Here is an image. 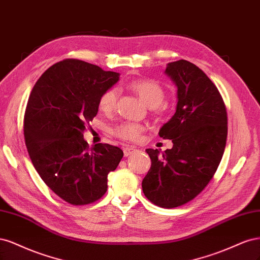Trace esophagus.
Returning <instances> with one entry per match:
<instances>
[{
	"label": "esophagus",
	"mask_w": 260,
	"mask_h": 260,
	"mask_svg": "<svg viewBox=\"0 0 260 260\" xmlns=\"http://www.w3.org/2000/svg\"><path fill=\"white\" fill-rule=\"evenodd\" d=\"M135 147H132V146H126L123 148V152H124V155L125 156H128L131 155L133 152H135Z\"/></svg>",
	"instance_id": "34e87169"
}]
</instances>
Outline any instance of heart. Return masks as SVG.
Here are the masks:
<instances>
[{
	"label": "heart",
	"mask_w": 260,
	"mask_h": 260,
	"mask_svg": "<svg viewBox=\"0 0 260 260\" xmlns=\"http://www.w3.org/2000/svg\"><path fill=\"white\" fill-rule=\"evenodd\" d=\"M129 87L139 96L148 108H154L157 112H162V103L165 97L164 88L153 80H136L133 81ZM118 100V90L109 88L102 94L99 98V109L105 113L112 112ZM144 126L133 122H122L113 127L112 134L123 140L136 141L139 139Z\"/></svg>",
	"instance_id": "obj_1"
}]
</instances>
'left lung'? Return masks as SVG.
<instances>
[{"instance_id": "1", "label": "left lung", "mask_w": 260, "mask_h": 260, "mask_svg": "<svg viewBox=\"0 0 260 260\" xmlns=\"http://www.w3.org/2000/svg\"><path fill=\"white\" fill-rule=\"evenodd\" d=\"M165 73L177 86L178 102L158 135L172 139L173 148L146 150L151 167L142 191L153 204L173 208L193 200L213 178L224 151L228 119L219 90L199 67L181 59L167 63Z\"/></svg>"}]
</instances>
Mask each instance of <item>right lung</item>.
<instances>
[{"mask_svg": "<svg viewBox=\"0 0 260 260\" xmlns=\"http://www.w3.org/2000/svg\"><path fill=\"white\" fill-rule=\"evenodd\" d=\"M119 78L98 66L66 59L49 67L29 96L23 119L29 156L47 187L72 205L102 198L108 174L123 157L118 147H89L83 138L98 112L100 96Z\"/></svg>", "mask_w": 260, "mask_h": 260, "instance_id": "add662e5", "label": "right lung"}]
</instances>
